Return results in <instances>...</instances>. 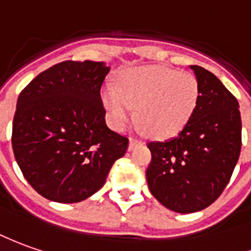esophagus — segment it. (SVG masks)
<instances>
[{
    "label": "esophagus",
    "mask_w": 251,
    "mask_h": 251,
    "mask_svg": "<svg viewBox=\"0 0 251 251\" xmlns=\"http://www.w3.org/2000/svg\"><path fill=\"white\" fill-rule=\"evenodd\" d=\"M139 144H141V141H139V140L130 139V141H129V151H132L133 148L136 147V146H139Z\"/></svg>",
    "instance_id": "34e87169"
}]
</instances>
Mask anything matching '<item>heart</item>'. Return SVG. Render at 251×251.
<instances>
[{
	"label": "heart",
	"instance_id": "heart-1",
	"mask_svg": "<svg viewBox=\"0 0 251 251\" xmlns=\"http://www.w3.org/2000/svg\"><path fill=\"white\" fill-rule=\"evenodd\" d=\"M201 89L192 74L163 66L130 68L118 79V89L101 92L115 129H124L133 108L139 129L155 139H170L183 130L199 103Z\"/></svg>",
	"mask_w": 251,
	"mask_h": 251
}]
</instances>
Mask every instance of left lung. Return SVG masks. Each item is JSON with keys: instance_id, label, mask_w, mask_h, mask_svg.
I'll list each match as a JSON object with an SVG mask.
<instances>
[{"instance_id": "1", "label": "left lung", "mask_w": 251, "mask_h": 251, "mask_svg": "<svg viewBox=\"0 0 251 251\" xmlns=\"http://www.w3.org/2000/svg\"><path fill=\"white\" fill-rule=\"evenodd\" d=\"M201 96L192 118L176 137L151 141L148 188L165 207L176 213H195L221 195L242 147L238 100L214 74L190 66Z\"/></svg>"}]
</instances>
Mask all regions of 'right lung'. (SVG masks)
<instances>
[{
	"label": "right lung",
	"mask_w": 251,
	"mask_h": 251,
	"mask_svg": "<svg viewBox=\"0 0 251 251\" xmlns=\"http://www.w3.org/2000/svg\"><path fill=\"white\" fill-rule=\"evenodd\" d=\"M110 67L103 61H63L22 90L12 127L19 168L49 201L75 203L105 183L129 140L105 124L100 89Z\"/></svg>",
	"instance_id": "add662e5"
}]
</instances>
